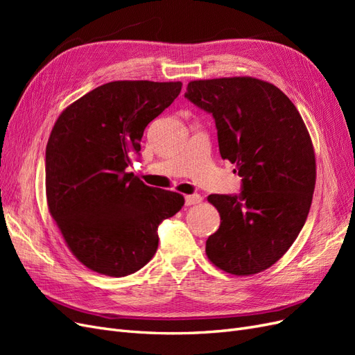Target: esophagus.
<instances>
[{
	"instance_id": "obj_1",
	"label": "esophagus",
	"mask_w": 355,
	"mask_h": 355,
	"mask_svg": "<svg viewBox=\"0 0 355 355\" xmlns=\"http://www.w3.org/2000/svg\"><path fill=\"white\" fill-rule=\"evenodd\" d=\"M202 201V197L200 194H191L185 197V204L187 206H194V204H198Z\"/></svg>"
}]
</instances>
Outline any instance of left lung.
I'll list each match as a JSON object with an SVG mask.
<instances>
[{
  "label": "left lung",
  "instance_id": "obj_1",
  "mask_svg": "<svg viewBox=\"0 0 355 355\" xmlns=\"http://www.w3.org/2000/svg\"><path fill=\"white\" fill-rule=\"evenodd\" d=\"M185 98L213 115L219 153L243 178L240 196L207 197L220 214L206 254L219 270L253 275L274 265L304 228L315 154L296 106L253 77L189 81Z\"/></svg>",
  "mask_w": 355,
  "mask_h": 355
}]
</instances>
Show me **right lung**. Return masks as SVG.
Wrapping results in <instances>:
<instances>
[{
  "label": "right lung",
  "mask_w": 355,
  "mask_h": 355,
  "mask_svg": "<svg viewBox=\"0 0 355 355\" xmlns=\"http://www.w3.org/2000/svg\"><path fill=\"white\" fill-rule=\"evenodd\" d=\"M182 83L112 81L71 103L46 148V196L68 249L89 270L124 277L157 252L158 225L184 196L125 173L145 127L173 103Z\"/></svg>",
  "instance_id": "add662e5"
}]
</instances>
